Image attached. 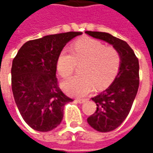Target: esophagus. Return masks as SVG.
<instances>
[{"label":"esophagus","instance_id":"34e87169","mask_svg":"<svg viewBox=\"0 0 153 153\" xmlns=\"http://www.w3.org/2000/svg\"><path fill=\"white\" fill-rule=\"evenodd\" d=\"M88 99H87V98H83V99H80V98H77L76 99V102H77L80 103V104H83V103L86 102L87 101Z\"/></svg>","mask_w":153,"mask_h":153}]
</instances>
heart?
Instances as JSON below:
<instances>
[{"mask_svg":"<svg viewBox=\"0 0 153 153\" xmlns=\"http://www.w3.org/2000/svg\"><path fill=\"white\" fill-rule=\"evenodd\" d=\"M82 76L70 78L62 83L63 89L70 95L86 96L95 87L102 89L109 86L118 73L120 56L116 49L92 38L77 41L73 52L63 49L58 56L57 72L62 78L73 74L77 63H83Z\"/></svg>","mask_w":153,"mask_h":153,"instance_id":"heart-1","label":"heart"}]
</instances>
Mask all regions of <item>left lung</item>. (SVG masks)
I'll return each mask as SVG.
<instances>
[{
  "label": "left lung",
  "mask_w": 153,
  "mask_h": 153,
  "mask_svg": "<svg viewBox=\"0 0 153 153\" xmlns=\"http://www.w3.org/2000/svg\"><path fill=\"white\" fill-rule=\"evenodd\" d=\"M85 33L112 45L120 56L117 75L105 91L92 98L97 104V111L87 120L88 125L97 131H112L127 117L138 93V60L125 41L108 33L86 31Z\"/></svg>",
  "instance_id": "obj_1"
}]
</instances>
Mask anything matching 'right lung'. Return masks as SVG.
Listing matches in <instances>:
<instances>
[{"label": "right lung", "mask_w": 153, "mask_h": 153, "mask_svg": "<svg viewBox=\"0 0 153 153\" xmlns=\"http://www.w3.org/2000/svg\"><path fill=\"white\" fill-rule=\"evenodd\" d=\"M82 32H68L28 41L12 62L11 84L16 106L32 128L47 132L63 119L64 106L73 100L57 84V58L64 47Z\"/></svg>", "instance_id": "right-lung-1"}]
</instances>
